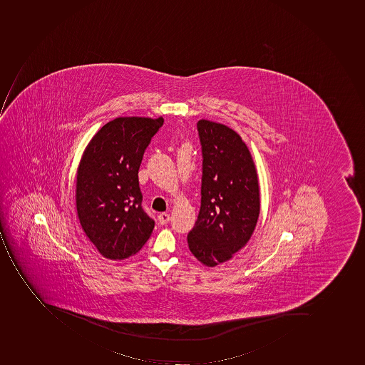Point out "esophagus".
<instances>
[{
    "label": "esophagus",
    "instance_id": "1",
    "mask_svg": "<svg viewBox=\"0 0 365 365\" xmlns=\"http://www.w3.org/2000/svg\"><path fill=\"white\" fill-rule=\"evenodd\" d=\"M170 220H171V216H170V214H168V212H162V214L158 215V222H160V224H162V225L169 223Z\"/></svg>",
    "mask_w": 365,
    "mask_h": 365
}]
</instances>
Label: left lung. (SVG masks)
Returning <instances> with one entry per match:
<instances>
[{"instance_id": "left-lung-1", "label": "left lung", "mask_w": 365, "mask_h": 365, "mask_svg": "<svg viewBox=\"0 0 365 365\" xmlns=\"http://www.w3.org/2000/svg\"><path fill=\"white\" fill-rule=\"evenodd\" d=\"M202 145L201 208L187 242L196 260L215 267L251 239L260 214L255 160L240 135L209 120L197 123Z\"/></svg>"}]
</instances>
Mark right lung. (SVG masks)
<instances>
[{"instance_id":"obj_1","label":"right lung","mask_w":365,"mask_h":365,"mask_svg":"<svg viewBox=\"0 0 365 365\" xmlns=\"http://www.w3.org/2000/svg\"><path fill=\"white\" fill-rule=\"evenodd\" d=\"M164 119L120 117L96 133L76 175V210L82 230L103 257L136 255L155 222L142 209L138 169L145 148Z\"/></svg>"}]
</instances>
